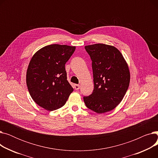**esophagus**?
<instances>
[{
	"instance_id": "obj_1",
	"label": "esophagus",
	"mask_w": 158,
	"mask_h": 158,
	"mask_svg": "<svg viewBox=\"0 0 158 158\" xmlns=\"http://www.w3.org/2000/svg\"><path fill=\"white\" fill-rule=\"evenodd\" d=\"M73 88L76 89V90H78L79 89V88H80V86L79 85H73Z\"/></svg>"
}]
</instances>
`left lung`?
<instances>
[{"label": "left lung", "mask_w": 158, "mask_h": 158, "mask_svg": "<svg viewBox=\"0 0 158 158\" xmlns=\"http://www.w3.org/2000/svg\"><path fill=\"white\" fill-rule=\"evenodd\" d=\"M92 61L94 89L84 97L88 108L97 113L113 110L122 101L129 88L130 73L118 50L102 44L85 47Z\"/></svg>", "instance_id": "left-lung-1"}]
</instances>
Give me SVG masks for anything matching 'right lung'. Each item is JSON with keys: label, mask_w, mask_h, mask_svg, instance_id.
Listing matches in <instances>:
<instances>
[{"label": "right lung", "mask_w": 158, "mask_h": 158, "mask_svg": "<svg viewBox=\"0 0 158 158\" xmlns=\"http://www.w3.org/2000/svg\"><path fill=\"white\" fill-rule=\"evenodd\" d=\"M76 47L52 44L41 48L31 58L26 83L32 98L48 111L63 106L73 92L67 81L65 64Z\"/></svg>", "instance_id": "add662e5"}]
</instances>
